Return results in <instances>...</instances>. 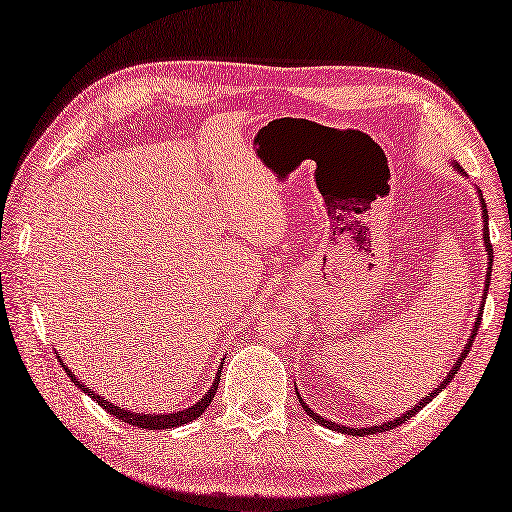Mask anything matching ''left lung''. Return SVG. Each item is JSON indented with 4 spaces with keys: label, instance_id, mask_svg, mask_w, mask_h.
<instances>
[{
    "label": "left lung",
    "instance_id": "left-lung-1",
    "mask_svg": "<svg viewBox=\"0 0 512 512\" xmlns=\"http://www.w3.org/2000/svg\"><path fill=\"white\" fill-rule=\"evenodd\" d=\"M460 171V167H455ZM484 202V200H482ZM484 206V204H482ZM482 217H484V222L488 224V213H486V206H484V213H482ZM484 224V244H486V253H488V273H486V290H488V286H491V273H493V246H491V239H488V226ZM486 297V295H484ZM482 312H484V303H482V308H480V317H477V321H475V325H473V332H471V339H469V343H466V350L460 354V358H458V363H455V367L451 369L449 372V376L442 380V385H438L436 389L431 391V394L427 396V398H422V402H418L416 407L413 409H409L407 413H402L400 418H396V420H389V422H385V424H378V427H367V429H352V427H343V424H336V422H332V420H325V418H321V416H317V413H314L306 402L301 400V396H299V400H301V407H303V411L308 413V416L314 420V422H319V424H323V427H328V429H332V431H341V433H347V436H374V433H385V431H389V429H396L398 424H402V422H407L409 418H413L416 416V413L424 407V405H429V402L436 398L440 391L447 387L451 380L455 378V374H458V369H460V365L464 363V358H466V354H469V350H471V345H473V341H475V334H477V328H480V323H482Z\"/></svg>",
    "mask_w": 512,
    "mask_h": 512
}]
</instances>
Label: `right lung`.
I'll return each mask as SVG.
<instances>
[{"mask_svg":"<svg viewBox=\"0 0 512 512\" xmlns=\"http://www.w3.org/2000/svg\"><path fill=\"white\" fill-rule=\"evenodd\" d=\"M57 358H59V356H57ZM59 363H61V367L65 369V372H68V376L72 378V383H74V385H79V387L85 391V394H88L92 400L99 402V405H101V407H103L107 413H112V416H116L118 420H123V422L134 424V427H138V429H173V427H180V424H187V422L195 420V418H198V416H202V413L206 411V407L211 405V400L215 398L217 385H220V374H217V378H215L213 387H211L209 391H206L204 398H202L200 402H195L193 407L184 409V411H178V413H169V416H165V413H160V416H156V413H134V411L121 409V407H114V402H110V400L101 398L99 394H94V391H92L88 385L79 383V378H76V376L72 374V369H68V367L63 365L61 358H59ZM220 372H222V369H220Z\"/></svg>","mask_w":512,"mask_h":512,"instance_id":"right-lung-1","label":"right lung"}]
</instances>
